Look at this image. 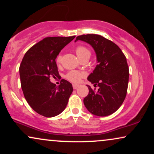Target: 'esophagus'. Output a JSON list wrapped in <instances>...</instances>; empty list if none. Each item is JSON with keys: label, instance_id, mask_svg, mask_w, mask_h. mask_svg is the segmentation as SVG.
I'll use <instances>...</instances> for the list:
<instances>
[{"label": "esophagus", "instance_id": "esophagus-1", "mask_svg": "<svg viewBox=\"0 0 154 154\" xmlns=\"http://www.w3.org/2000/svg\"><path fill=\"white\" fill-rule=\"evenodd\" d=\"M73 88L74 89H77L78 88V85H76V84H73Z\"/></svg>", "mask_w": 154, "mask_h": 154}]
</instances>
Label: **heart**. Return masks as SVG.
Returning <instances> with one entry per match:
<instances>
[{
  "label": "heart",
  "mask_w": 154,
  "mask_h": 154,
  "mask_svg": "<svg viewBox=\"0 0 154 154\" xmlns=\"http://www.w3.org/2000/svg\"><path fill=\"white\" fill-rule=\"evenodd\" d=\"M76 54H77V56L79 59H82L85 57H90L91 56V52L88 50L86 47L82 46V45H79V46L77 47L76 48ZM61 55H59L56 58V62L57 63H59L61 62ZM83 73L79 72L77 71H71L66 74V78L68 80L71 81L73 82H78L80 79L81 77H83Z\"/></svg>",
  "instance_id": "heart-1"
}]
</instances>
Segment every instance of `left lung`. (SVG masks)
<instances>
[{
    "mask_svg": "<svg viewBox=\"0 0 154 154\" xmlns=\"http://www.w3.org/2000/svg\"><path fill=\"white\" fill-rule=\"evenodd\" d=\"M94 49L98 64L88 79L98 90L93 91L87 85L89 93L83 100L91 114L106 116L121 106L128 91L129 68L127 59L117 45L99 35L88 34L77 37Z\"/></svg>",
    "mask_w": 154,
    "mask_h": 154,
    "instance_id": "left-lung-1",
    "label": "left lung"
}]
</instances>
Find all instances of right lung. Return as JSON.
<instances>
[{
  "mask_svg": "<svg viewBox=\"0 0 154 154\" xmlns=\"http://www.w3.org/2000/svg\"><path fill=\"white\" fill-rule=\"evenodd\" d=\"M75 38H44L27 51L21 63L19 75L24 98L33 110L45 117L61 114L73 91L72 85L66 79L56 86L50 77H59L56 59Z\"/></svg>",
  "mask_w": 154,
  "mask_h": 154,
  "instance_id": "right-lung-1",
  "label": "right lung"
}]
</instances>
